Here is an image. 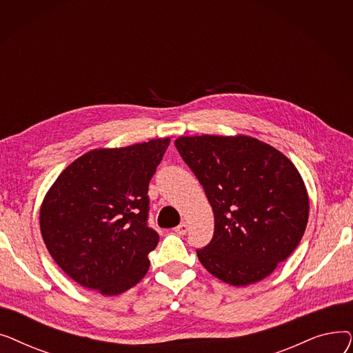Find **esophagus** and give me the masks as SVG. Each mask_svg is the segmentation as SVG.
Here are the masks:
<instances>
[{
    "label": "esophagus",
    "instance_id": "1",
    "mask_svg": "<svg viewBox=\"0 0 353 353\" xmlns=\"http://www.w3.org/2000/svg\"><path fill=\"white\" fill-rule=\"evenodd\" d=\"M188 230H189L188 223H180V225L174 229V232H176L177 234H186V233H188Z\"/></svg>",
    "mask_w": 353,
    "mask_h": 353
}]
</instances>
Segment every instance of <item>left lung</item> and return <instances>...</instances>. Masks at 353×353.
Masks as SVG:
<instances>
[{"instance_id": "8db88e82", "label": "left lung", "mask_w": 353, "mask_h": 353, "mask_svg": "<svg viewBox=\"0 0 353 353\" xmlns=\"http://www.w3.org/2000/svg\"><path fill=\"white\" fill-rule=\"evenodd\" d=\"M214 213L200 263L232 286L263 281L298 248L309 194L294 164L250 136H181L174 141Z\"/></svg>"}]
</instances>
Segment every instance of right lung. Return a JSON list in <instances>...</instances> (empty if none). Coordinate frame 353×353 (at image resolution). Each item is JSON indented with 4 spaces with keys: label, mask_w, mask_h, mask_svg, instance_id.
Here are the masks:
<instances>
[{
    "label": "right lung",
    "mask_w": 353,
    "mask_h": 353,
    "mask_svg": "<svg viewBox=\"0 0 353 353\" xmlns=\"http://www.w3.org/2000/svg\"><path fill=\"white\" fill-rule=\"evenodd\" d=\"M170 139L94 148L55 179L40 208L54 262L79 285L116 296L137 285L159 234L147 226L148 183Z\"/></svg>",
    "instance_id": "add662e5"
}]
</instances>
